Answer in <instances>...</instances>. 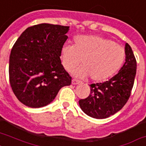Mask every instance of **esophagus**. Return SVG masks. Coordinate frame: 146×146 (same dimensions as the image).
I'll list each match as a JSON object with an SVG mask.
<instances>
[{
	"mask_svg": "<svg viewBox=\"0 0 146 146\" xmlns=\"http://www.w3.org/2000/svg\"><path fill=\"white\" fill-rule=\"evenodd\" d=\"M79 83H80V81H79V80H76V79H73L72 80V84L73 85H76L79 84Z\"/></svg>",
	"mask_w": 146,
	"mask_h": 146,
	"instance_id": "1",
	"label": "esophagus"
}]
</instances>
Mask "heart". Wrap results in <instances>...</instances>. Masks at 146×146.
I'll return each mask as SVG.
<instances>
[{
  "instance_id": "1",
  "label": "heart",
  "mask_w": 146,
  "mask_h": 146,
  "mask_svg": "<svg viewBox=\"0 0 146 146\" xmlns=\"http://www.w3.org/2000/svg\"><path fill=\"white\" fill-rule=\"evenodd\" d=\"M125 58L124 49L112 40L98 35L76 37L74 44L65 43L60 49V59L65 70L70 72L80 64L82 66L74 72L79 77L90 76L93 81H103L114 75Z\"/></svg>"
}]
</instances>
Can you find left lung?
Returning a JSON list of instances; mask_svg holds the SVG:
<instances>
[{
  "label": "left lung",
  "mask_w": 146,
  "mask_h": 146,
  "mask_svg": "<svg viewBox=\"0 0 146 146\" xmlns=\"http://www.w3.org/2000/svg\"><path fill=\"white\" fill-rule=\"evenodd\" d=\"M125 63L108 81L90 85L88 98L79 101L82 111L96 119H104L121 110L129 99L136 73V60L129 44H125Z\"/></svg>",
  "instance_id": "obj_1"
}]
</instances>
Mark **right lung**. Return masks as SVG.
Masks as SVG:
<instances>
[{
  "instance_id": "right-lung-1",
  "label": "right lung",
  "mask_w": 146,
  "mask_h": 146,
  "mask_svg": "<svg viewBox=\"0 0 146 146\" xmlns=\"http://www.w3.org/2000/svg\"><path fill=\"white\" fill-rule=\"evenodd\" d=\"M69 28L35 25L26 29L15 42L9 61L10 82L16 97L26 106H46L62 87L71 84L60 58Z\"/></svg>"
}]
</instances>
